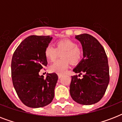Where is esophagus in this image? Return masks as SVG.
<instances>
[{
    "mask_svg": "<svg viewBox=\"0 0 122 122\" xmlns=\"http://www.w3.org/2000/svg\"><path fill=\"white\" fill-rule=\"evenodd\" d=\"M61 76H62V75H60V74L58 75V78H61Z\"/></svg>",
    "mask_w": 122,
    "mask_h": 122,
    "instance_id": "esophagus-1",
    "label": "esophagus"
}]
</instances>
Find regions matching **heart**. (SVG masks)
Returning <instances> with one entry per match:
<instances>
[{
	"mask_svg": "<svg viewBox=\"0 0 122 122\" xmlns=\"http://www.w3.org/2000/svg\"><path fill=\"white\" fill-rule=\"evenodd\" d=\"M74 41L69 39H64L57 41L56 43V48L52 46L46 47L44 51V55L49 61H54L59 53L61 54V59L56 61L49 66L51 72L63 74L68 68L70 62L71 64H76L80 61L82 56V51Z\"/></svg>",
	"mask_w": 122,
	"mask_h": 122,
	"instance_id": "heart-1",
	"label": "heart"
}]
</instances>
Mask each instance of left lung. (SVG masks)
Listing matches in <instances>:
<instances>
[{
    "instance_id": "1",
    "label": "left lung",
    "mask_w": 122,
    "mask_h": 122,
    "mask_svg": "<svg viewBox=\"0 0 122 122\" xmlns=\"http://www.w3.org/2000/svg\"><path fill=\"white\" fill-rule=\"evenodd\" d=\"M83 49V59L73 71L83 75L71 76V97L78 104L91 105L101 99L110 81L108 57L104 48L96 38L83 33L76 35Z\"/></svg>"
}]
</instances>
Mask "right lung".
Listing matches in <instances>:
<instances>
[{
	"mask_svg": "<svg viewBox=\"0 0 122 122\" xmlns=\"http://www.w3.org/2000/svg\"><path fill=\"white\" fill-rule=\"evenodd\" d=\"M50 36L31 35L19 45L12 56L11 76L19 98L30 108L44 107L52 102L58 76L47 73L46 78L39 71L47 65L44 51L52 41Z\"/></svg>",
	"mask_w": 122,
	"mask_h": 122,
	"instance_id": "1",
	"label": "right lung"
}]
</instances>
